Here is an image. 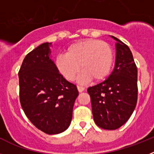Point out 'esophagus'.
Here are the masks:
<instances>
[{
    "label": "esophagus",
    "mask_w": 154,
    "mask_h": 154,
    "mask_svg": "<svg viewBox=\"0 0 154 154\" xmlns=\"http://www.w3.org/2000/svg\"><path fill=\"white\" fill-rule=\"evenodd\" d=\"M77 89H78L79 92H83V91L85 90V88H84L83 86H81V85H77Z\"/></svg>",
    "instance_id": "obj_1"
}]
</instances>
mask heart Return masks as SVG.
I'll use <instances>...</instances> for the list:
<instances>
[{"instance_id":"b5f03b06","label":"heart","mask_w":154,"mask_h":154,"mask_svg":"<svg viewBox=\"0 0 154 154\" xmlns=\"http://www.w3.org/2000/svg\"><path fill=\"white\" fill-rule=\"evenodd\" d=\"M112 48L106 42L97 39H85L70 45L65 55H58L55 66L65 79L74 81L80 69V83H86L92 79L103 81L109 75L113 64Z\"/></svg>"}]
</instances>
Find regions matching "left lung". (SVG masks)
<instances>
[{"label":"left lung","mask_w":154,"mask_h":154,"mask_svg":"<svg viewBox=\"0 0 154 154\" xmlns=\"http://www.w3.org/2000/svg\"><path fill=\"white\" fill-rule=\"evenodd\" d=\"M115 67L108 79L88 88L93 119L104 130H116L130 119L137 106V68L130 48L116 37Z\"/></svg>","instance_id":"left-lung-1"}]
</instances>
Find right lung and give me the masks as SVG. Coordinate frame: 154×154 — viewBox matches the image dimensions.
I'll return each mask as SVG.
<instances>
[{
  "label": "right lung",
  "instance_id": "add662e5",
  "mask_svg": "<svg viewBox=\"0 0 154 154\" xmlns=\"http://www.w3.org/2000/svg\"><path fill=\"white\" fill-rule=\"evenodd\" d=\"M51 43H43L23 60L19 76L21 107L31 123L47 134L67 130L79 95L77 87L58 72L50 58Z\"/></svg>",
  "mask_w": 154,
  "mask_h": 154
}]
</instances>
